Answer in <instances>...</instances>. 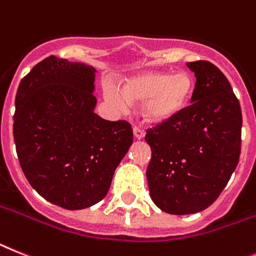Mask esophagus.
<instances>
[{
  "mask_svg": "<svg viewBox=\"0 0 256 256\" xmlns=\"http://www.w3.org/2000/svg\"><path fill=\"white\" fill-rule=\"evenodd\" d=\"M132 132H134L135 139H138V140H140V139H143L146 136V132H143L140 128H134V130H132Z\"/></svg>",
  "mask_w": 256,
  "mask_h": 256,
  "instance_id": "34e87169",
  "label": "esophagus"
}]
</instances>
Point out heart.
<instances>
[{
	"mask_svg": "<svg viewBox=\"0 0 256 256\" xmlns=\"http://www.w3.org/2000/svg\"><path fill=\"white\" fill-rule=\"evenodd\" d=\"M194 91V78L188 72H148L128 79L121 90L108 86L104 96L118 109L144 102L143 114L148 121L166 122L186 110Z\"/></svg>",
	"mask_w": 256,
	"mask_h": 256,
	"instance_id": "heart-1",
	"label": "heart"
}]
</instances>
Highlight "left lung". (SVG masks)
<instances>
[{
    "label": "left lung",
    "instance_id": "left-lung-1",
    "mask_svg": "<svg viewBox=\"0 0 256 256\" xmlns=\"http://www.w3.org/2000/svg\"><path fill=\"white\" fill-rule=\"evenodd\" d=\"M186 65L196 78L191 105L146 135L152 151L146 172L150 195L161 211L172 214L210 207L241 154L242 112L229 80L211 62Z\"/></svg>",
    "mask_w": 256,
    "mask_h": 256
}]
</instances>
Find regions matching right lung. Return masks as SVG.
Listing matches in <instances>:
<instances>
[{"instance_id": "add662e5", "label": "right lung", "mask_w": 256, "mask_h": 256, "mask_svg": "<svg viewBox=\"0 0 256 256\" xmlns=\"http://www.w3.org/2000/svg\"><path fill=\"white\" fill-rule=\"evenodd\" d=\"M96 68L49 56L19 83L14 142L27 181L44 199L66 210L102 200L132 144L126 121L95 113Z\"/></svg>"}]
</instances>
